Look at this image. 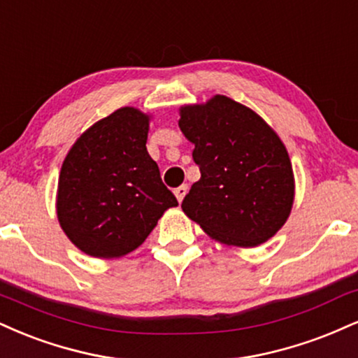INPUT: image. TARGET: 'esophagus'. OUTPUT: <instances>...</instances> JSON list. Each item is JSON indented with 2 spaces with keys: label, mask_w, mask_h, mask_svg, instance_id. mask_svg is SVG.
Here are the masks:
<instances>
[{
  "label": "esophagus",
  "mask_w": 358,
  "mask_h": 358,
  "mask_svg": "<svg viewBox=\"0 0 358 358\" xmlns=\"http://www.w3.org/2000/svg\"><path fill=\"white\" fill-rule=\"evenodd\" d=\"M187 192H188L187 185H182V187L175 188V196H176V200L180 201V203H182V200L185 198V195H187Z\"/></svg>",
  "instance_id": "34e87169"
}]
</instances>
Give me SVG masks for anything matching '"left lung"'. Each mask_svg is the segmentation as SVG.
I'll return each instance as SVG.
<instances>
[{"instance_id":"obj_1","label":"left lung","mask_w":358,"mask_h":358,"mask_svg":"<svg viewBox=\"0 0 358 358\" xmlns=\"http://www.w3.org/2000/svg\"><path fill=\"white\" fill-rule=\"evenodd\" d=\"M178 127L195 145L201 173L185 196V215L231 247L253 248L272 238L295 200L290 157L273 128L223 94L180 106Z\"/></svg>"}]
</instances>
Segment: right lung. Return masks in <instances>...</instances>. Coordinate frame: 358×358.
<instances>
[{"label": "right lung", "instance_id": "obj_1", "mask_svg": "<svg viewBox=\"0 0 358 358\" xmlns=\"http://www.w3.org/2000/svg\"><path fill=\"white\" fill-rule=\"evenodd\" d=\"M150 120L123 106L81 133L64 158L56 217L86 255L103 260L128 255L168 208L178 206L146 152Z\"/></svg>", "mask_w": 358, "mask_h": 358}]
</instances>
